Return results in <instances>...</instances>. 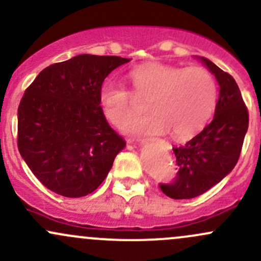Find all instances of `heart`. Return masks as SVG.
<instances>
[{"label":"heart","mask_w":261,"mask_h":261,"mask_svg":"<svg viewBox=\"0 0 261 261\" xmlns=\"http://www.w3.org/2000/svg\"><path fill=\"white\" fill-rule=\"evenodd\" d=\"M133 91L114 82L100 89L102 114L115 126H122L137 109L135 97L149 99L153 114L126 124V133H167L176 140L190 139L211 119L218 90L214 76L202 67L183 68L150 62L128 73ZM134 95L136 96H133Z\"/></svg>","instance_id":"heart-1"}]
</instances>
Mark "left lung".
I'll list each match as a JSON object with an SVG mask.
<instances>
[{
  "label": "left lung",
  "mask_w": 261,
  "mask_h": 261,
  "mask_svg": "<svg viewBox=\"0 0 261 261\" xmlns=\"http://www.w3.org/2000/svg\"><path fill=\"white\" fill-rule=\"evenodd\" d=\"M200 59L218 82L219 98L211 124L185 146L173 147L178 172L172 182L159 185L173 199L194 198L222 181L239 160L249 125L248 109L233 76L210 59Z\"/></svg>",
  "instance_id": "1"
}]
</instances>
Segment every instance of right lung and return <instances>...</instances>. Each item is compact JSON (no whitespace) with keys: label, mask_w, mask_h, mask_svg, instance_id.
<instances>
[{"label":"right lung","mask_w":261,"mask_h":261,"mask_svg":"<svg viewBox=\"0 0 261 261\" xmlns=\"http://www.w3.org/2000/svg\"><path fill=\"white\" fill-rule=\"evenodd\" d=\"M130 59L80 54L44 68L18 107L17 146L44 187L68 198L91 193L126 142L99 101L109 74Z\"/></svg>","instance_id":"add662e5"}]
</instances>
